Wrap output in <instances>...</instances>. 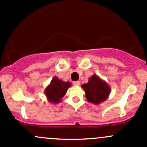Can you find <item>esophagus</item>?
<instances>
[{
    "instance_id": "1",
    "label": "esophagus",
    "mask_w": 147,
    "mask_h": 147,
    "mask_svg": "<svg viewBox=\"0 0 147 147\" xmlns=\"http://www.w3.org/2000/svg\"><path fill=\"white\" fill-rule=\"evenodd\" d=\"M74 86H80V85H81V82H80L79 81H74Z\"/></svg>"
}]
</instances>
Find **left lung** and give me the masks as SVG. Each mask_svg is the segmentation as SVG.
Wrapping results in <instances>:
<instances>
[{"label": "left lung", "instance_id": "obj_1", "mask_svg": "<svg viewBox=\"0 0 147 147\" xmlns=\"http://www.w3.org/2000/svg\"><path fill=\"white\" fill-rule=\"evenodd\" d=\"M86 93V98L89 102L99 105L108 98L111 88L106 81L93 74L89 78L88 82L81 86Z\"/></svg>", "mask_w": 147, "mask_h": 147}]
</instances>
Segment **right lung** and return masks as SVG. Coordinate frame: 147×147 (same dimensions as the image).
Returning a JSON list of instances; mask_svg holds the SVG:
<instances>
[{
    "label": "right lung",
    "mask_w": 147,
    "mask_h": 147,
    "mask_svg": "<svg viewBox=\"0 0 147 147\" xmlns=\"http://www.w3.org/2000/svg\"><path fill=\"white\" fill-rule=\"evenodd\" d=\"M71 86L69 81L65 82L59 79L57 76H54L50 84L45 90V94L48 102L53 104H58L61 101V98L66 95L68 88Z\"/></svg>",
    "instance_id": "right-lung-1"
}]
</instances>
